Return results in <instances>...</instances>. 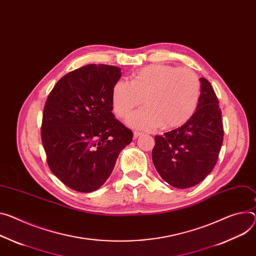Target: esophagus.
<instances>
[{
	"label": "esophagus",
	"mask_w": 256,
	"mask_h": 256,
	"mask_svg": "<svg viewBox=\"0 0 256 256\" xmlns=\"http://www.w3.org/2000/svg\"><path fill=\"white\" fill-rule=\"evenodd\" d=\"M141 134H142V132H134V138H138Z\"/></svg>",
	"instance_id": "1"
}]
</instances>
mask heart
<instances>
[{
	"label": "heart",
	"instance_id": "heart-1",
	"mask_svg": "<svg viewBox=\"0 0 256 256\" xmlns=\"http://www.w3.org/2000/svg\"><path fill=\"white\" fill-rule=\"evenodd\" d=\"M200 97L197 76L186 68L166 64H150L130 76V84L116 82L111 104L118 118H126L142 102L146 108L128 118L132 128L152 130L178 128L190 120Z\"/></svg>",
	"mask_w": 256,
	"mask_h": 256
}]
</instances>
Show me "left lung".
I'll list each match as a JSON object with an SVG mask.
<instances>
[{
  "mask_svg": "<svg viewBox=\"0 0 256 256\" xmlns=\"http://www.w3.org/2000/svg\"><path fill=\"white\" fill-rule=\"evenodd\" d=\"M201 92L195 113L182 126L155 136L152 160L170 186L187 189L214 170L222 145L224 128L218 99L207 80H200Z\"/></svg>",
  "mask_w": 256,
  "mask_h": 256,
  "instance_id": "left-lung-1",
  "label": "left lung"
}]
</instances>
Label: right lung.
<instances>
[{
  "label": "right lung",
  "mask_w": 256,
  "mask_h": 256,
  "mask_svg": "<svg viewBox=\"0 0 256 256\" xmlns=\"http://www.w3.org/2000/svg\"><path fill=\"white\" fill-rule=\"evenodd\" d=\"M122 69L88 64L64 76L46 101L42 142L52 172L67 187L96 191L132 132L114 118L111 92Z\"/></svg>",
  "instance_id": "obj_1"
}]
</instances>
